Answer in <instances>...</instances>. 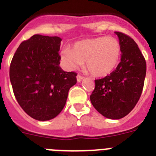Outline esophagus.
Listing matches in <instances>:
<instances>
[{"label":"esophagus","instance_id":"esophagus-1","mask_svg":"<svg viewBox=\"0 0 156 156\" xmlns=\"http://www.w3.org/2000/svg\"><path fill=\"white\" fill-rule=\"evenodd\" d=\"M83 78H84V77L80 75V74H78V75H77V80H78V82H81V81L83 79Z\"/></svg>","mask_w":156,"mask_h":156}]
</instances>
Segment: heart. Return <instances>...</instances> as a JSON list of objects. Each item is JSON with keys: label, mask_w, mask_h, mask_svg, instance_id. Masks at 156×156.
Here are the masks:
<instances>
[{"label": "heart", "mask_w": 156, "mask_h": 156, "mask_svg": "<svg viewBox=\"0 0 156 156\" xmlns=\"http://www.w3.org/2000/svg\"><path fill=\"white\" fill-rule=\"evenodd\" d=\"M122 48L116 38L111 36L78 40L71 48L61 52L63 63L69 69H76L85 61L86 68L97 77L112 73L120 63Z\"/></svg>", "instance_id": "b5f03b06"}]
</instances>
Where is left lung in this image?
<instances>
[{"label": "left lung", "instance_id": "obj_1", "mask_svg": "<svg viewBox=\"0 0 156 156\" xmlns=\"http://www.w3.org/2000/svg\"><path fill=\"white\" fill-rule=\"evenodd\" d=\"M122 48L121 62L109 75L95 80L90 102L103 116L121 119L135 107L143 92L147 64L135 41L115 31Z\"/></svg>", "mask_w": 156, "mask_h": 156}]
</instances>
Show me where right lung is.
<instances>
[{"label":"right lung","instance_id":"1","mask_svg":"<svg viewBox=\"0 0 156 156\" xmlns=\"http://www.w3.org/2000/svg\"><path fill=\"white\" fill-rule=\"evenodd\" d=\"M61 41L57 36L34 35L22 42L11 61L9 78L16 100L38 121L56 117L77 83L75 72H66L59 66Z\"/></svg>","mask_w":156,"mask_h":156}]
</instances>
